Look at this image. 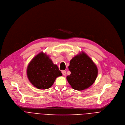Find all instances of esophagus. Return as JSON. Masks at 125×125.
Masks as SVG:
<instances>
[{"label":"esophagus","instance_id":"esophagus-1","mask_svg":"<svg viewBox=\"0 0 125 125\" xmlns=\"http://www.w3.org/2000/svg\"><path fill=\"white\" fill-rule=\"evenodd\" d=\"M62 73L63 75H64V76H65L66 75V71H65V70H62Z\"/></svg>","mask_w":125,"mask_h":125}]
</instances>
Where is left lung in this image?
<instances>
[{"label":"left lung","instance_id":"left-lung-1","mask_svg":"<svg viewBox=\"0 0 125 125\" xmlns=\"http://www.w3.org/2000/svg\"><path fill=\"white\" fill-rule=\"evenodd\" d=\"M68 69L71 74L66 77L67 80L73 89L78 91L92 85L98 74L96 65L83 52L71 60Z\"/></svg>","mask_w":125,"mask_h":125}]
</instances>
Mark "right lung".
I'll list each match as a JSON object with an SVG mask.
<instances>
[{"instance_id": "add662e5", "label": "right lung", "mask_w": 125, "mask_h": 125, "mask_svg": "<svg viewBox=\"0 0 125 125\" xmlns=\"http://www.w3.org/2000/svg\"><path fill=\"white\" fill-rule=\"evenodd\" d=\"M27 72L30 82L38 89H49L58 77L62 76L58 66L43 52L32 59L28 66Z\"/></svg>"}]
</instances>
